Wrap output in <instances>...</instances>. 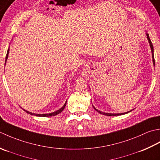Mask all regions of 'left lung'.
<instances>
[{
	"mask_svg": "<svg viewBox=\"0 0 160 160\" xmlns=\"http://www.w3.org/2000/svg\"><path fill=\"white\" fill-rule=\"evenodd\" d=\"M146 36H147V38H148V42H149V43H150V47H151V52H152V61H153V64L155 65V58H154V54H153V46H152V42H151V39H150V38H149V35H148V34H146ZM93 108L94 109H95L97 112H99L100 114H102V115H106V116H116V115H124V114H126V113H128V112H130V111H129V112H125V113H121V114H111V113H106V112H101V111H99V110H98L97 109H96L95 108H94V106H93Z\"/></svg>",
	"mask_w": 160,
	"mask_h": 160,
	"instance_id": "left-lung-1",
	"label": "left lung"
}]
</instances>
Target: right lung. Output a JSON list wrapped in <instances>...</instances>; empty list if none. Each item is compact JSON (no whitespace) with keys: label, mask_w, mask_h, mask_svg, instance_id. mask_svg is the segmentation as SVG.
I'll list each match as a JSON object with an SVG mask.
<instances>
[{"label":"right lung","mask_w":160,"mask_h":160,"mask_svg":"<svg viewBox=\"0 0 160 160\" xmlns=\"http://www.w3.org/2000/svg\"><path fill=\"white\" fill-rule=\"evenodd\" d=\"M9 49H8V52H7V55H6V58H5V63H6V61H7V59H8V54H9ZM66 102L65 103L64 106L61 108H60L58 110H57V111L56 112H54L52 113H50V114H34V113H32L30 112H28L27 111V110H24V111H25L28 114H30V115H36V116H38V117H52V116H55L58 115V114H59L60 112H61L62 111H63V109L65 108V107H66Z\"/></svg>","instance_id":"right-lung-1"}]
</instances>
